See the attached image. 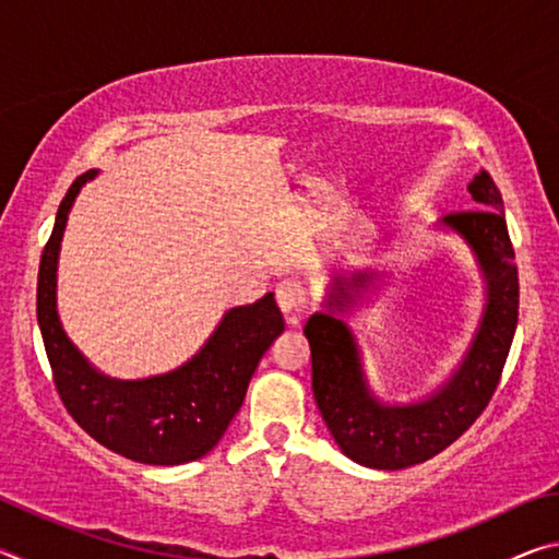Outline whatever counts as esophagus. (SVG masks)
Masks as SVG:
<instances>
[{
  "mask_svg": "<svg viewBox=\"0 0 559 559\" xmlns=\"http://www.w3.org/2000/svg\"><path fill=\"white\" fill-rule=\"evenodd\" d=\"M306 288H302L300 281H293V278H286L278 283L276 288V302L281 308V313L286 316L288 323L296 325L298 323V313L302 308H306Z\"/></svg>",
  "mask_w": 559,
  "mask_h": 559,
  "instance_id": "esophagus-1",
  "label": "esophagus"
}]
</instances>
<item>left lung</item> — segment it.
<instances>
[{"label":"left lung","instance_id":"8db88e82","mask_svg":"<svg viewBox=\"0 0 559 559\" xmlns=\"http://www.w3.org/2000/svg\"><path fill=\"white\" fill-rule=\"evenodd\" d=\"M476 210L443 216L439 231L468 246L484 281L486 302L476 335L447 380L414 402H386L365 372L362 347L345 313L377 290L374 269L333 271L323 310L302 333L313 359V394L330 433L347 459L377 471H400L451 447L493 396L518 325V269L503 197L486 169L471 179Z\"/></svg>","mask_w":559,"mask_h":559}]
</instances>
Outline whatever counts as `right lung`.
<instances>
[{
  "instance_id": "add662e5",
  "label": "right lung",
  "mask_w": 559,
  "mask_h": 559,
  "mask_svg": "<svg viewBox=\"0 0 559 559\" xmlns=\"http://www.w3.org/2000/svg\"><path fill=\"white\" fill-rule=\"evenodd\" d=\"M96 177L98 169L75 177L41 253L36 318L56 390L79 427L120 456L150 466L197 461L229 429L261 357L286 323L273 293H266L257 302L226 310L204 345L175 370L143 380H118L100 372L66 335L56 308L66 222L75 197Z\"/></svg>"
}]
</instances>
